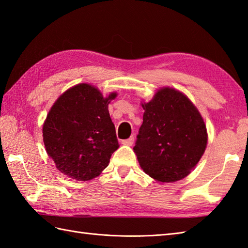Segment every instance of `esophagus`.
<instances>
[{"mask_svg":"<svg viewBox=\"0 0 248 248\" xmlns=\"http://www.w3.org/2000/svg\"><path fill=\"white\" fill-rule=\"evenodd\" d=\"M134 143V136H131L130 139H128V140H121V144L123 145H128V146H131Z\"/></svg>","mask_w":248,"mask_h":248,"instance_id":"esophagus-1","label":"esophagus"}]
</instances>
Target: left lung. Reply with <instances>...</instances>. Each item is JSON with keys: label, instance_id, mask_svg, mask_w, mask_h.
<instances>
[{"label": "left lung", "instance_id": "left-lung-1", "mask_svg": "<svg viewBox=\"0 0 248 248\" xmlns=\"http://www.w3.org/2000/svg\"><path fill=\"white\" fill-rule=\"evenodd\" d=\"M134 152L143 170L155 180L175 182L197 165L207 147L204 121L189 99L163 87L147 103Z\"/></svg>", "mask_w": 248, "mask_h": 248}]
</instances>
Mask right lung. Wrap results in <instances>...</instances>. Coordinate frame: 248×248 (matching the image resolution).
<instances>
[{
    "label": "right lung",
    "mask_w": 248,
    "mask_h": 248,
    "mask_svg": "<svg viewBox=\"0 0 248 248\" xmlns=\"http://www.w3.org/2000/svg\"><path fill=\"white\" fill-rule=\"evenodd\" d=\"M107 98L86 83L68 89L56 100L43 127L46 154L64 175L78 181L99 176L118 148Z\"/></svg>",
    "instance_id": "1"
}]
</instances>
